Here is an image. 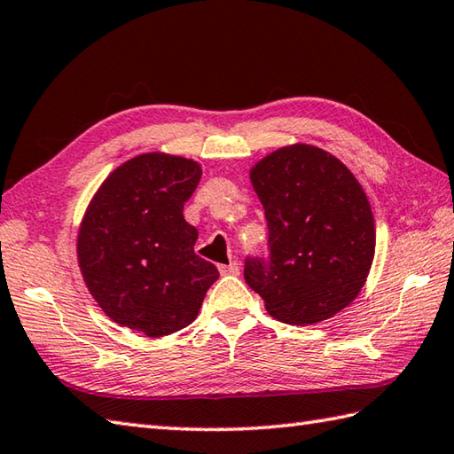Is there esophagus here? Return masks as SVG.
<instances>
[{"instance_id": "esophagus-1", "label": "esophagus", "mask_w": 454, "mask_h": 454, "mask_svg": "<svg viewBox=\"0 0 454 454\" xmlns=\"http://www.w3.org/2000/svg\"><path fill=\"white\" fill-rule=\"evenodd\" d=\"M219 271L223 276H237L239 274V264H237V262H231V264H219Z\"/></svg>"}]
</instances>
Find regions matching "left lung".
<instances>
[{
    "label": "left lung",
    "instance_id": "1",
    "mask_svg": "<svg viewBox=\"0 0 454 454\" xmlns=\"http://www.w3.org/2000/svg\"><path fill=\"white\" fill-rule=\"evenodd\" d=\"M250 180L264 206L266 256L245 258V281L287 325L334 317L364 287L375 256V221L344 163L312 145L262 159Z\"/></svg>",
    "mask_w": 454,
    "mask_h": 454
}]
</instances>
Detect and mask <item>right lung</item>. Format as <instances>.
Segmentation results:
<instances>
[{"mask_svg": "<svg viewBox=\"0 0 454 454\" xmlns=\"http://www.w3.org/2000/svg\"><path fill=\"white\" fill-rule=\"evenodd\" d=\"M201 168L184 157L147 153L118 167L90 201L77 258L90 294L114 322L145 336L188 326L215 264L194 253L198 231L183 215Z\"/></svg>", "mask_w": 454, "mask_h": 454, "instance_id": "add662e5", "label": "right lung"}]
</instances>
